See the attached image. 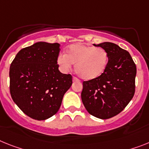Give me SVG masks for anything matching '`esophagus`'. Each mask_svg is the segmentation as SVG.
<instances>
[{"label": "esophagus", "mask_w": 149, "mask_h": 149, "mask_svg": "<svg viewBox=\"0 0 149 149\" xmlns=\"http://www.w3.org/2000/svg\"><path fill=\"white\" fill-rule=\"evenodd\" d=\"M72 82H79V79L77 78H76V77H73L72 78Z\"/></svg>", "instance_id": "obj_1"}]
</instances>
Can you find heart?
Segmentation results:
<instances>
[{
  "mask_svg": "<svg viewBox=\"0 0 149 149\" xmlns=\"http://www.w3.org/2000/svg\"><path fill=\"white\" fill-rule=\"evenodd\" d=\"M109 61L108 54L100 47L73 44L68 47L66 54H61L57 58L60 68L67 71L75 64V71L84 80H93L103 74Z\"/></svg>",
  "mask_w": 149,
  "mask_h": 149,
  "instance_id": "1",
  "label": "heart"
}]
</instances>
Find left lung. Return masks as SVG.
Returning <instances> with one entry per match:
<instances>
[{
	"instance_id": "1",
	"label": "left lung",
	"mask_w": 149,
	"mask_h": 149,
	"mask_svg": "<svg viewBox=\"0 0 149 149\" xmlns=\"http://www.w3.org/2000/svg\"><path fill=\"white\" fill-rule=\"evenodd\" d=\"M95 46L105 50L109 61L102 76L83 82L81 98L90 114L105 120L120 113L134 95L136 67L128 51L116 44Z\"/></svg>"
}]
</instances>
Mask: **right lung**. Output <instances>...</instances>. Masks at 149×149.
Masks as SVG:
<instances>
[{
    "label": "right lung",
    "mask_w": 149,
    "mask_h": 149,
    "mask_svg": "<svg viewBox=\"0 0 149 149\" xmlns=\"http://www.w3.org/2000/svg\"><path fill=\"white\" fill-rule=\"evenodd\" d=\"M60 44L39 42L19 51L10 67V91L15 104L32 119L57 113L72 85V76L58 70Z\"/></svg>",
    "instance_id": "1"
}]
</instances>
